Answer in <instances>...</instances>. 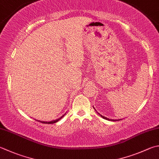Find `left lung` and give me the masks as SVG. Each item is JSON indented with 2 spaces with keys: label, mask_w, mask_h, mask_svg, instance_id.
Returning <instances> with one entry per match:
<instances>
[{
  "label": "left lung",
  "mask_w": 159,
  "mask_h": 159,
  "mask_svg": "<svg viewBox=\"0 0 159 159\" xmlns=\"http://www.w3.org/2000/svg\"><path fill=\"white\" fill-rule=\"evenodd\" d=\"M99 115H100V114H99ZM101 116L102 117V118H103V119H106V120H110V119H107V118H106V117H105V116H101ZM111 120V119H110Z\"/></svg>",
  "instance_id": "obj_1"
}]
</instances>
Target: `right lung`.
Wrapping results in <instances>:
<instances>
[{"label":"right lung","mask_w":159,"mask_h":159,"mask_svg":"<svg viewBox=\"0 0 159 159\" xmlns=\"http://www.w3.org/2000/svg\"><path fill=\"white\" fill-rule=\"evenodd\" d=\"M63 116H64V115H63V116H62L61 118H59V119H57V120H55L50 121V122H45V121H40V120H38V121H39V122L42 123H46V124H53V123H55L58 122V121L59 120H61V119H62V118H63Z\"/></svg>","instance_id":"1"}]
</instances>
